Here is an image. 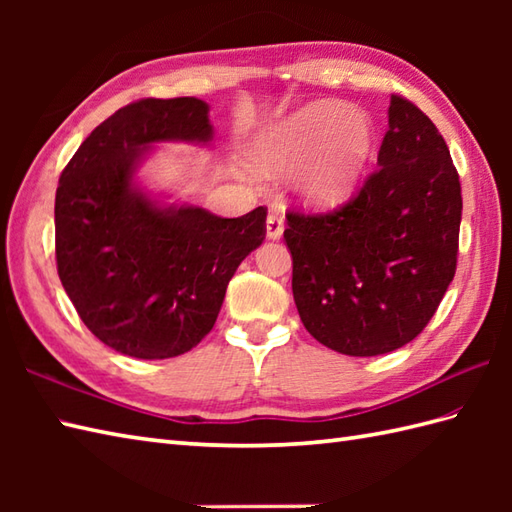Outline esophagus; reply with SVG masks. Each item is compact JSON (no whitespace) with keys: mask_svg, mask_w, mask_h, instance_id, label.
<instances>
[{"mask_svg":"<svg viewBox=\"0 0 512 512\" xmlns=\"http://www.w3.org/2000/svg\"><path fill=\"white\" fill-rule=\"evenodd\" d=\"M281 235H284V215L270 213L266 217V237L268 239H279Z\"/></svg>","mask_w":512,"mask_h":512,"instance_id":"1","label":"esophagus"}]
</instances>
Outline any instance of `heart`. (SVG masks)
<instances>
[{
    "label": "heart",
    "mask_w": 512,
    "mask_h": 512,
    "mask_svg": "<svg viewBox=\"0 0 512 512\" xmlns=\"http://www.w3.org/2000/svg\"><path fill=\"white\" fill-rule=\"evenodd\" d=\"M372 145L374 127L363 112L339 103H314L264 136L255 169L273 176L312 156L299 191L308 204L328 209L352 193Z\"/></svg>",
    "instance_id": "obj_1"
}]
</instances>
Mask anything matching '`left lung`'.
Here are the masks:
<instances>
[{
  "label": "left lung",
  "instance_id": "left-lung-1",
  "mask_svg": "<svg viewBox=\"0 0 512 512\" xmlns=\"http://www.w3.org/2000/svg\"><path fill=\"white\" fill-rule=\"evenodd\" d=\"M378 169L332 213L288 211L292 295L334 352H394L427 328L458 264L460 176L431 118L391 94Z\"/></svg>",
  "mask_w": 512,
  "mask_h": 512
}]
</instances>
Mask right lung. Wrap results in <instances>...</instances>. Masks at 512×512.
I'll use <instances>...</instances> for the list:
<instances>
[{"label":"right lung","instance_id":"add662e5","mask_svg":"<svg viewBox=\"0 0 512 512\" xmlns=\"http://www.w3.org/2000/svg\"><path fill=\"white\" fill-rule=\"evenodd\" d=\"M211 138L204 101L140 99L96 127L59 178V279L88 330L125 356L154 361L198 345L237 266L266 237L264 206L217 217L200 206H162L136 184L154 143Z\"/></svg>","mask_w":512,"mask_h":512}]
</instances>
